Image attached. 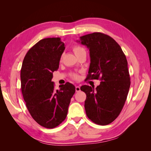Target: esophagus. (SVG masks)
<instances>
[{"label": "esophagus", "mask_w": 151, "mask_h": 151, "mask_svg": "<svg viewBox=\"0 0 151 151\" xmlns=\"http://www.w3.org/2000/svg\"><path fill=\"white\" fill-rule=\"evenodd\" d=\"M76 92H79V91H81V88L79 86H76Z\"/></svg>", "instance_id": "1"}]
</instances>
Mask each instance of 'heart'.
<instances>
[{
  "label": "heart",
  "instance_id": "b5f03b06",
  "mask_svg": "<svg viewBox=\"0 0 151 151\" xmlns=\"http://www.w3.org/2000/svg\"><path fill=\"white\" fill-rule=\"evenodd\" d=\"M73 51H74V52L75 53L76 55L81 52H86L84 48H83L81 46H79V45H76V46H74V47H73ZM70 76L74 80H78L79 78V74H77V73H72V74H71Z\"/></svg>",
  "mask_w": 151,
  "mask_h": 151
}]
</instances>
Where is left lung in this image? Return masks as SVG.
<instances>
[{
  "mask_svg": "<svg viewBox=\"0 0 151 151\" xmlns=\"http://www.w3.org/2000/svg\"><path fill=\"white\" fill-rule=\"evenodd\" d=\"M79 42L89 50L87 79L101 81L95 89L87 85L81 87L86 94V115L96 124L108 125L120 115L129 93L130 79L126 57L115 40L101 33L81 36Z\"/></svg>",
  "mask_w": 151,
  "mask_h": 151,
  "instance_id": "8db88e82",
  "label": "left lung"
}]
</instances>
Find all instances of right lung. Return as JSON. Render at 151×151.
Wrapping results in <instances>:
<instances>
[{
    "instance_id": "add662e5",
    "label": "right lung",
    "mask_w": 151,
    "mask_h": 151,
    "mask_svg": "<svg viewBox=\"0 0 151 151\" xmlns=\"http://www.w3.org/2000/svg\"><path fill=\"white\" fill-rule=\"evenodd\" d=\"M64 50L60 38H44L28 50L22 64L21 91L26 106L33 119L47 129H53L65 119L76 92L69 83L55 91L52 81Z\"/></svg>"
}]
</instances>
